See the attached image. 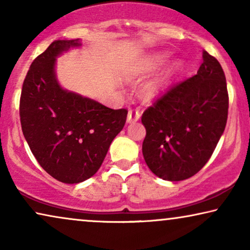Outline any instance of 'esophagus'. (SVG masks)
I'll list each match as a JSON object with an SVG mask.
<instances>
[{"label":"esophagus","mask_w":250,"mask_h":250,"mask_svg":"<svg viewBox=\"0 0 250 250\" xmlns=\"http://www.w3.org/2000/svg\"><path fill=\"white\" fill-rule=\"evenodd\" d=\"M140 111L139 110H134V109H129L128 110V115H127V123H134L138 122L140 119Z\"/></svg>","instance_id":"esophagus-1"}]
</instances>
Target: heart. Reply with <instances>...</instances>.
Wrapping results in <instances>:
<instances>
[{
    "mask_svg": "<svg viewBox=\"0 0 250 250\" xmlns=\"http://www.w3.org/2000/svg\"><path fill=\"white\" fill-rule=\"evenodd\" d=\"M162 61H163V58H159L158 60H156L155 63L151 64V66H149L146 69L148 70L152 69V68H155L157 66V63L162 62ZM165 81H166V77H162V78H158V80H156V81L150 82L149 84H146L145 86L146 97L148 99H155L158 97V95L162 93L164 85H165Z\"/></svg>",
    "mask_w": 250,
    "mask_h": 250,
    "instance_id": "heart-1",
    "label": "heart"
}]
</instances>
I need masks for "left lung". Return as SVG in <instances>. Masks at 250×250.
I'll return each mask as SVG.
<instances>
[{
    "label": "left lung",
    "instance_id": "obj_1",
    "mask_svg": "<svg viewBox=\"0 0 250 250\" xmlns=\"http://www.w3.org/2000/svg\"><path fill=\"white\" fill-rule=\"evenodd\" d=\"M197 75L174 84L142 115V153L160 179L182 181L213 155L228 121L229 94L216 58L203 51Z\"/></svg>",
    "mask_w": 250,
    "mask_h": 250
}]
</instances>
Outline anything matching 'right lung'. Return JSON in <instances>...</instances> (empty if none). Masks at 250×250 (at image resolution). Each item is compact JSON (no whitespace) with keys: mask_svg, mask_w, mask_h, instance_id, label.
I'll use <instances>...</instances> for the list:
<instances>
[{"mask_svg":"<svg viewBox=\"0 0 250 250\" xmlns=\"http://www.w3.org/2000/svg\"><path fill=\"white\" fill-rule=\"evenodd\" d=\"M78 40L54 41L30 64L19 115L23 136L42 168L63 183H80L100 168L127 109H110L58 84L56 57Z\"/></svg>","mask_w":250,"mask_h":250,"instance_id":"add662e5","label":"right lung"}]
</instances>
